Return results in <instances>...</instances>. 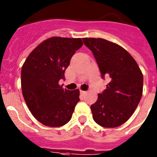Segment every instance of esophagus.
<instances>
[{
  "instance_id": "obj_1",
  "label": "esophagus",
  "mask_w": 157,
  "mask_h": 157,
  "mask_svg": "<svg viewBox=\"0 0 157 157\" xmlns=\"http://www.w3.org/2000/svg\"><path fill=\"white\" fill-rule=\"evenodd\" d=\"M86 93H87V92L84 91V90H80V93H81L82 95H85Z\"/></svg>"
}]
</instances>
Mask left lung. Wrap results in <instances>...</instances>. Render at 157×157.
Masks as SVG:
<instances>
[{
    "mask_svg": "<svg viewBox=\"0 0 157 157\" xmlns=\"http://www.w3.org/2000/svg\"><path fill=\"white\" fill-rule=\"evenodd\" d=\"M94 55L102 77L110 82L91 105L93 118L103 128H116L133 114L142 96L143 75L125 49L101 38H83Z\"/></svg>",
    "mask_w": 157,
    "mask_h": 157,
    "instance_id": "8db88e82",
    "label": "left lung"
}]
</instances>
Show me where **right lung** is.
Masks as SVG:
<instances>
[{
  "label": "right lung",
  "instance_id": "add662e5",
  "mask_svg": "<svg viewBox=\"0 0 157 157\" xmlns=\"http://www.w3.org/2000/svg\"><path fill=\"white\" fill-rule=\"evenodd\" d=\"M83 45L80 38L53 36L39 44L23 64L22 95L31 113L49 127H61L71 120L79 101V90L63 89L59 81L75 51Z\"/></svg>",
  "mask_w": 157,
  "mask_h": 157
}]
</instances>
